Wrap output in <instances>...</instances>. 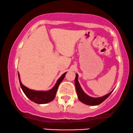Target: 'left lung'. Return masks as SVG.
I'll list each match as a JSON object with an SVG mask.
<instances>
[{
  "mask_svg": "<svg viewBox=\"0 0 133 133\" xmlns=\"http://www.w3.org/2000/svg\"><path fill=\"white\" fill-rule=\"evenodd\" d=\"M78 74H76V77H75V88H76V91L77 93V96H78V99L82 102H83V104H85L88 105H99V104L102 103V102L106 99L107 97L110 95V94L112 93V91H112L111 92L107 94L106 95L103 96L99 97H93L89 96L88 95H87V94L83 91V90H82L81 87H80V83H79V82L78 81Z\"/></svg>",
  "mask_w": 133,
  "mask_h": 133,
  "instance_id": "1",
  "label": "left lung"
}]
</instances>
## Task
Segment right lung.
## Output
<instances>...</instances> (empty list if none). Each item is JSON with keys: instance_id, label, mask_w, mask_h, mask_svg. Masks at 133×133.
Listing matches in <instances>:
<instances>
[{"instance_id": "obj_1", "label": "right lung", "mask_w": 133, "mask_h": 133, "mask_svg": "<svg viewBox=\"0 0 133 133\" xmlns=\"http://www.w3.org/2000/svg\"><path fill=\"white\" fill-rule=\"evenodd\" d=\"M66 73L67 72H65V73L61 75V77L58 79L56 83L55 84V85L53 87V88L48 91H36L30 90V89L27 88L26 87L24 86L22 84L21 80H20L19 73H18V78H19L20 86H21L22 90L24 92L25 95L32 101L36 102L37 104H46L48 102L52 101L54 99L59 85L61 83V82L63 81Z\"/></svg>"}]
</instances>
